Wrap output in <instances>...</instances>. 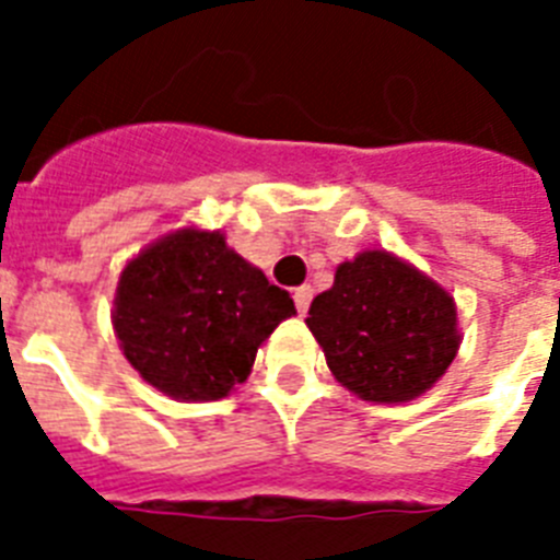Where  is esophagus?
<instances>
[{"label":"esophagus","instance_id":"34e87169","mask_svg":"<svg viewBox=\"0 0 560 560\" xmlns=\"http://www.w3.org/2000/svg\"><path fill=\"white\" fill-rule=\"evenodd\" d=\"M311 299H314V288H311V284H302V288L293 290V302H296L299 314H307V307H311Z\"/></svg>","mask_w":560,"mask_h":560}]
</instances>
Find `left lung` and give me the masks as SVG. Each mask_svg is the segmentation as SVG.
Wrapping results in <instances>:
<instances>
[{"label": "left lung", "instance_id": "obj_1", "mask_svg": "<svg viewBox=\"0 0 560 560\" xmlns=\"http://www.w3.org/2000/svg\"><path fill=\"white\" fill-rule=\"evenodd\" d=\"M305 323L334 377L377 404L427 392L459 351L453 299L383 249L340 264Z\"/></svg>", "mask_w": 560, "mask_h": 560}]
</instances>
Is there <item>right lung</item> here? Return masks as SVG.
<instances>
[{"label": "right lung", "instance_id": "right-lung-1", "mask_svg": "<svg viewBox=\"0 0 560 560\" xmlns=\"http://www.w3.org/2000/svg\"><path fill=\"white\" fill-rule=\"evenodd\" d=\"M293 314L288 290L220 232L183 229L127 264L113 325L151 386L177 400H218L246 381L258 346Z\"/></svg>", "mask_w": 560, "mask_h": 560}]
</instances>
